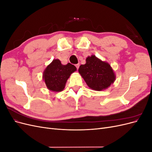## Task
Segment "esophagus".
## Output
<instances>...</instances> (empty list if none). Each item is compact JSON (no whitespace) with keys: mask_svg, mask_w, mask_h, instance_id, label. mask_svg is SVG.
<instances>
[{"mask_svg":"<svg viewBox=\"0 0 152 152\" xmlns=\"http://www.w3.org/2000/svg\"><path fill=\"white\" fill-rule=\"evenodd\" d=\"M79 66H80L79 64H77V65H75V66H76V68H77V69H79Z\"/></svg>","mask_w":152,"mask_h":152,"instance_id":"34e87169","label":"esophagus"}]
</instances>
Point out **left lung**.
Here are the masks:
<instances>
[{
    "instance_id": "left-lung-1",
    "label": "left lung",
    "mask_w": 152,
    "mask_h": 152,
    "mask_svg": "<svg viewBox=\"0 0 152 152\" xmlns=\"http://www.w3.org/2000/svg\"><path fill=\"white\" fill-rule=\"evenodd\" d=\"M86 61V64L80 66L79 72L91 89L104 90L115 80V73L108 63L101 60L95 55L87 57Z\"/></svg>"
}]
</instances>
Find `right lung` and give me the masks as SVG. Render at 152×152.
<instances>
[{"instance_id":"add662e5","label":"right lung","mask_w":152,"mask_h":152,"mask_svg":"<svg viewBox=\"0 0 152 152\" xmlns=\"http://www.w3.org/2000/svg\"><path fill=\"white\" fill-rule=\"evenodd\" d=\"M76 70V67L70 63L62 65L59 59H53L45 68L42 79L49 91L60 92L65 89L68 78Z\"/></svg>"}]
</instances>
